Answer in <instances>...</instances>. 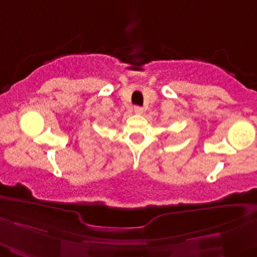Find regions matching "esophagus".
<instances>
[{"mask_svg":"<svg viewBox=\"0 0 257 257\" xmlns=\"http://www.w3.org/2000/svg\"><path fill=\"white\" fill-rule=\"evenodd\" d=\"M134 112H135L136 114H142L143 113V108L140 106H135V108H134Z\"/></svg>","mask_w":257,"mask_h":257,"instance_id":"1","label":"esophagus"}]
</instances>
